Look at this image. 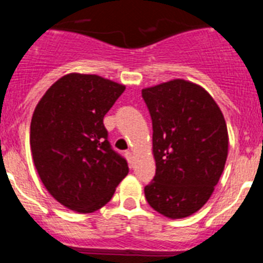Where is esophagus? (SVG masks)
<instances>
[{
    "label": "esophagus",
    "instance_id": "obj_1",
    "mask_svg": "<svg viewBox=\"0 0 263 263\" xmlns=\"http://www.w3.org/2000/svg\"><path fill=\"white\" fill-rule=\"evenodd\" d=\"M125 155H126L127 162H129L130 166H133V153H132V152H126V153H125Z\"/></svg>",
    "mask_w": 263,
    "mask_h": 263
}]
</instances>
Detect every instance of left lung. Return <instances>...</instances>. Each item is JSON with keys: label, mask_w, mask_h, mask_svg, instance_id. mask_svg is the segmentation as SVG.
<instances>
[{"label": "left lung", "mask_w": 263, "mask_h": 263, "mask_svg": "<svg viewBox=\"0 0 263 263\" xmlns=\"http://www.w3.org/2000/svg\"><path fill=\"white\" fill-rule=\"evenodd\" d=\"M153 122L155 176L147 203L168 218L197 212L224 171L228 129L215 100L200 85L175 79L142 89Z\"/></svg>", "instance_id": "8db88e82"}]
</instances>
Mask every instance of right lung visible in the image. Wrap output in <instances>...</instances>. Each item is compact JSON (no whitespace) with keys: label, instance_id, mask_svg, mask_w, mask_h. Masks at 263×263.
Instances as JSON below:
<instances>
[{"label":"right lung","instance_id":"add662e5","mask_svg":"<svg viewBox=\"0 0 263 263\" xmlns=\"http://www.w3.org/2000/svg\"><path fill=\"white\" fill-rule=\"evenodd\" d=\"M124 90L125 85L101 76L68 73L48 88L34 110V164L46 190L68 210H100L129 173L104 126V116Z\"/></svg>","mask_w":263,"mask_h":263}]
</instances>
